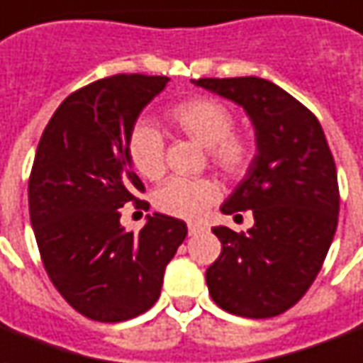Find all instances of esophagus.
Masks as SVG:
<instances>
[{
    "instance_id": "obj_1",
    "label": "esophagus",
    "mask_w": 363,
    "mask_h": 363,
    "mask_svg": "<svg viewBox=\"0 0 363 363\" xmlns=\"http://www.w3.org/2000/svg\"><path fill=\"white\" fill-rule=\"evenodd\" d=\"M203 226H199V224H189L187 226V232H189V236H197V234H201L203 232Z\"/></svg>"
}]
</instances>
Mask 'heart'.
I'll return each instance as SVG.
<instances>
[{
	"label": "heart",
	"instance_id": "heart-1",
	"mask_svg": "<svg viewBox=\"0 0 363 363\" xmlns=\"http://www.w3.org/2000/svg\"><path fill=\"white\" fill-rule=\"evenodd\" d=\"M170 120L179 131L205 145L213 164L230 178H238L251 162L250 139L232 131L234 116L214 98H191L170 112ZM127 152L135 170L147 179H158L164 174V137L152 121H139L127 139ZM218 187L207 178L176 176L160 185L155 193V205L162 213L197 220L216 199Z\"/></svg>",
	"mask_w": 363,
	"mask_h": 363
}]
</instances>
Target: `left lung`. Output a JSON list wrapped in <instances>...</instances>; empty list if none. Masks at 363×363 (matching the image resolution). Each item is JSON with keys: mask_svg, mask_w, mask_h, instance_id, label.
I'll return each instance as SVG.
<instances>
[{"mask_svg": "<svg viewBox=\"0 0 363 363\" xmlns=\"http://www.w3.org/2000/svg\"><path fill=\"white\" fill-rule=\"evenodd\" d=\"M191 83L243 108L255 131V156L220 207L253 211L255 224L245 234L213 228L222 253L205 274L211 298L234 315H280L308 292L337 232V166L323 127L267 79Z\"/></svg>", "mask_w": 363, "mask_h": 363, "instance_id": "1", "label": "left lung"}]
</instances>
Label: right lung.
<instances>
[{"mask_svg":"<svg viewBox=\"0 0 363 363\" xmlns=\"http://www.w3.org/2000/svg\"><path fill=\"white\" fill-rule=\"evenodd\" d=\"M168 77L113 75L73 92L40 137L28 182L34 238L50 280L89 319L118 323L155 306L164 271L187 236L184 220L147 214L139 234L120 211L143 182L127 139Z\"/></svg>","mask_w":363,"mask_h":363,"instance_id":"add662e5","label":"right lung"}]
</instances>
